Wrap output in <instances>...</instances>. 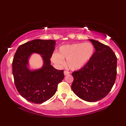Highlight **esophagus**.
Wrapping results in <instances>:
<instances>
[{"mask_svg": "<svg viewBox=\"0 0 126 126\" xmlns=\"http://www.w3.org/2000/svg\"><path fill=\"white\" fill-rule=\"evenodd\" d=\"M69 73H70V72H69V71L65 70L64 72V75L65 76H66V75H69Z\"/></svg>", "mask_w": 126, "mask_h": 126, "instance_id": "esophagus-1", "label": "esophagus"}]
</instances>
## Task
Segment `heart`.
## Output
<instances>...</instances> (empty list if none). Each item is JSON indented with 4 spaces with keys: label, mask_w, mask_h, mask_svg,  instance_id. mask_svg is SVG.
<instances>
[{
    "label": "heart",
    "mask_w": 126,
    "mask_h": 126,
    "mask_svg": "<svg viewBox=\"0 0 126 126\" xmlns=\"http://www.w3.org/2000/svg\"><path fill=\"white\" fill-rule=\"evenodd\" d=\"M94 54V47L90 43H78L64 45L59 48L58 53H54L51 60L59 66L64 64L67 60V66L72 70H77L90 60Z\"/></svg>",
    "instance_id": "b5f03b06"
}]
</instances>
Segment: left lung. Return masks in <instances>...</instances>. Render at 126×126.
I'll return each mask as SVG.
<instances>
[{
  "instance_id": "obj_1",
  "label": "left lung",
  "mask_w": 126,
  "mask_h": 126,
  "mask_svg": "<svg viewBox=\"0 0 126 126\" xmlns=\"http://www.w3.org/2000/svg\"><path fill=\"white\" fill-rule=\"evenodd\" d=\"M89 40L96 51L84 67L72 73V89L79 97L94 102L105 97L114 85L117 57L110 47L93 39Z\"/></svg>"
}]
</instances>
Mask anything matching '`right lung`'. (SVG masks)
<instances>
[{"mask_svg":"<svg viewBox=\"0 0 126 126\" xmlns=\"http://www.w3.org/2000/svg\"><path fill=\"white\" fill-rule=\"evenodd\" d=\"M56 45L53 40L35 39L20 45L16 50L12 62V72L15 86L20 94L30 102L41 104L55 94L57 85L64 78L63 70L50 64ZM33 52L40 54L44 66L38 70L28 69V60Z\"/></svg>","mask_w":126,"mask_h":126,"instance_id":"1","label":"right lung"}]
</instances>
